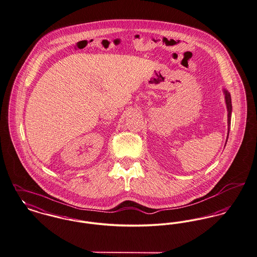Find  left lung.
<instances>
[{"label": "left lung", "mask_w": 257, "mask_h": 257, "mask_svg": "<svg viewBox=\"0 0 257 257\" xmlns=\"http://www.w3.org/2000/svg\"><path fill=\"white\" fill-rule=\"evenodd\" d=\"M223 93H224V97H225V103H226L227 107V122H228V135H227V139L229 136V129H230V124H231V113H232V104H231V96L230 93L226 90L223 89Z\"/></svg>", "instance_id": "1"}]
</instances>
